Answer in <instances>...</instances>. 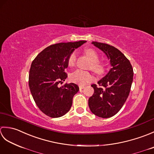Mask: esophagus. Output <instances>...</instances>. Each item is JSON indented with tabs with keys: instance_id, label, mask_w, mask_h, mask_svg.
I'll return each mask as SVG.
<instances>
[{
	"instance_id": "34e87169",
	"label": "esophagus",
	"mask_w": 154,
	"mask_h": 154,
	"mask_svg": "<svg viewBox=\"0 0 154 154\" xmlns=\"http://www.w3.org/2000/svg\"><path fill=\"white\" fill-rule=\"evenodd\" d=\"M79 89H83L85 88V86L82 85H79Z\"/></svg>"
}]
</instances>
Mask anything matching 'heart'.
<instances>
[{
    "label": "heart",
    "mask_w": 154,
    "mask_h": 154,
    "mask_svg": "<svg viewBox=\"0 0 154 154\" xmlns=\"http://www.w3.org/2000/svg\"><path fill=\"white\" fill-rule=\"evenodd\" d=\"M85 54L91 61L89 68L91 69L94 73L98 75H103L106 71V65L102 62L99 61V55L98 52L93 48L87 49ZM77 61V52L75 51H72L69 55L67 63L69 67H73L76 64ZM94 77L93 74L89 71H85L80 69L76 70L73 73H71L70 79L74 83L79 85H85L91 83L93 81Z\"/></svg>",
    "instance_id": "b5f03b06"
}]
</instances>
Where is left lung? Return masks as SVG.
<instances>
[{
    "label": "left lung",
    "mask_w": 154,
    "mask_h": 154,
    "mask_svg": "<svg viewBox=\"0 0 154 154\" xmlns=\"http://www.w3.org/2000/svg\"><path fill=\"white\" fill-rule=\"evenodd\" d=\"M110 60L112 67L102 79L99 86L93 84L94 94L89 99V106L96 116L107 119L119 112L129 95L133 81V68L122 52L112 45L93 42Z\"/></svg>",
    "instance_id": "1"
}]
</instances>
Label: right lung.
<instances>
[{"label": "right lung", "mask_w": 154, "mask_h": 154, "mask_svg": "<svg viewBox=\"0 0 154 154\" xmlns=\"http://www.w3.org/2000/svg\"><path fill=\"white\" fill-rule=\"evenodd\" d=\"M79 41L59 43L45 48L32 62L29 73V87L35 104L42 112L51 118L63 116L70 110L73 96L79 90L77 85L65 83V69L69 55L85 43Z\"/></svg>", "instance_id": "right-lung-1"}]
</instances>
